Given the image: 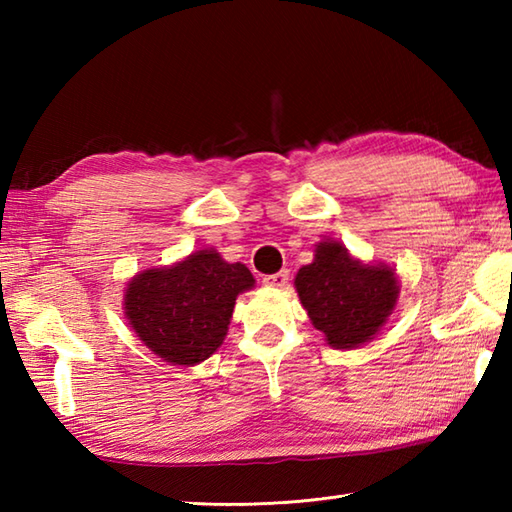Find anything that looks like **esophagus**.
I'll use <instances>...</instances> for the list:
<instances>
[{"label":"esophagus","instance_id":"obj_1","mask_svg":"<svg viewBox=\"0 0 512 512\" xmlns=\"http://www.w3.org/2000/svg\"><path fill=\"white\" fill-rule=\"evenodd\" d=\"M262 281L268 288H286L290 281V273L288 270H279V273H275V275H264Z\"/></svg>","mask_w":512,"mask_h":512}]
</instances>
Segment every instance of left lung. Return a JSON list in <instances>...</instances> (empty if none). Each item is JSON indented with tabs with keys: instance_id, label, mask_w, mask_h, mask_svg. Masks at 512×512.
I'll return each instance as SVG.
<instances>
[{
	"instance_id": "obj_1",
	"label": "left lung",
	"mask_w": 512,
	"mask_h": 512,
	"mask_svg": "<svg viewBox=\"0 0 512 512\" xmlns=\"http://www.w3.org/2000/svg\"><path fill=\"white\" fill-rule=\"evenodd\" d=\"M295 286L314 328L339 350L372 339L398 297L389 268L356 262L336 242L317 246L314 262L299 270Z\"/></svg>"
}]
</instances>
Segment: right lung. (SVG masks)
<instances>
[{"mask_svg": "<svg viewBox=\"0 0 512 512\" xmlns=\"http://www.w3.org/2000/svg\"><path fill=\"white\" fill-rule=\"evenodd\" d=\"M255 279L206 248L171 268L138 275L127 288L125 314L151 352L173 365H195L222 345L239 292Z\"/></svg>", "mask_w": 512, "mask_h": 512, "instance_id": "1", "label": "right lung"}]
</instances>
